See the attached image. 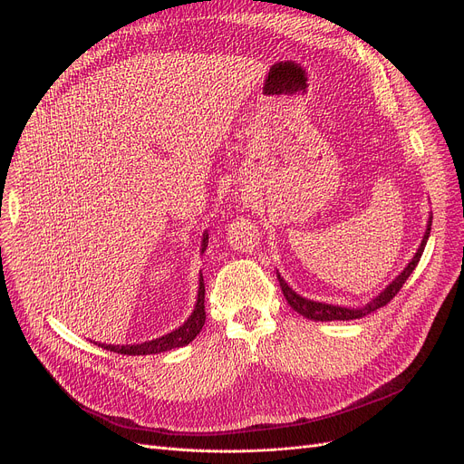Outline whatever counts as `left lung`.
Wrapping results in <instances>:
<instances>
[{"instance_id": "1", "label": "left lung", "mask_w": 464, "mask_h": 464, "mask_svg": "<svg viewBox=\"0 0 464 464\" xmlns=\"http://www.w3.org/2000/svg\"><path fill=\"white\" fill-rule=\"evenodd\" d=\"M431 223H433V213H430V219H427V227H425V234L421 237V243L418 246V251L414 253L412 260L405 266V269L392 280L388 286L379 294L375 295L370 303L362 304V306H353V308H347V306H338V304H329V303H319V301H310L303 295H299L295 290H292L288 286V282L284 280L278 273H276V278L280 282V288H282V294L284 297H286L288 304L299 312L303 317L306 319H314V322H347V319H359V317H364L372 312H375L377 308L384 306L386 303H390L392 299H394L398 295V292L403 288V284L407 282V278L411 276V273L414 271V267L418 266L420 258H421V253L425 248V243L427 239H430V232H431Z\"/></svg>"}]
</instances>
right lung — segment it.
<instances>
[{"label": "right lung", "mask_w": 464, "mask_h": 464, "mask_svg": "<svg viewBox=\"0 0 464 464\" xmlns=\"http://www.w3.org/2000/svg\"><path fill=\"white\" fill-rule=\"evenodd\" d=\"M208 246V232L202 234V243H200V255L206 251ZM206 322V312H204V278L202 273L198 275V292H197V303L195 308L191 312V315L186 319V322L174 329L169 334H163L160 338L142 342V343H133V345H111V343H98L100 347L108 349V351H115L121 354H158L163 351H170L176 347H184L189 342H193L197 338V334L202 331Z\"/></svg>", "instance_id": "1"}]
</instances>
